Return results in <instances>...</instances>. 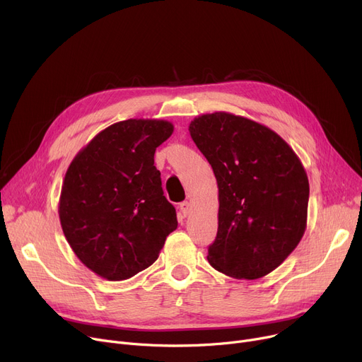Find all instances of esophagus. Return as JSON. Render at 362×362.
Masks as SVG:
<instances>
[{
    "mask_svg": "<svg viewBox=\"0 0 362 362\" xmlns=\"http://www.w3.org/2000/svg\"><path fill=\"white\" fill-rule=\"evenodd\" d=\"M191 202H187V201H183L182 204H180V213L183 214V217H186V216H189V213H191Z\"/></svg>",
    "mask_w": 362,
    "mask_h": 362,
    "instance_id": "34e87169",
    "label": "esophagus"
}]
</instances>
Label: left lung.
<instances>
[{
    "label": "left lung",
    "instance_id": "8db88e82",
    "mask_svg": "<svg viewBox=\"0 0 362 362\" xmlns=\"http://www.w3.org/2000/svg\"><path fill=\"white\" fill-rule=\"evenodd\" d=\"M189 132L218 186V230L208 262L236 279L272 273L307 227L310 183L302 163L276 132L230 112L204 114Z\"/></svg>",
    "mask_w": 362,
    "mask_h": 362
}]
</instances>
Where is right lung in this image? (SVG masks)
I'll return each instance as SVG.
<instances>
[{
  "label": "right lung",
  "instance_id": "obj_1",
  "mask_svg": "<svg viewBox=\"0 0 362 362\" xmlns=\"http://www.w3.org/2000/svg\"><path fill=\"white\" fill-rule=\"evenodd\" d=\"M173 133L165 120L129 119L100 132L67 168L59 214L64 236L89 270L126 280L148 269L176 230L175 206L154 165Z\"/></svg>",
  "mask_w": 362,
  "mask_h": 362
}]
</instances>
